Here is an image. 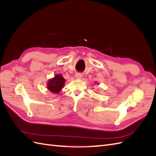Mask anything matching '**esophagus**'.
Segmentation results:
<instances>
[{
	"label": "esophagus",
	"mask_w": 156,
	"mask_h": 156,
	"mask_svg": "<svg viewBox=\"0 0 156 156\" xmlns=\"http://www.w3.org/2000/svg\"><path fill=\"white\" fill-rule=\"evenodd\" d=\"M82 77H83V75H82V74H81V73H77L75 74V78H76V79H80L82 78Z\"/></svg>",
	"instance_id": "obj_1"
}]
</instances>
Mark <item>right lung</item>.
Listing matches in <instances>:
<instances>
[{
    "mask_svg": "<svg viewBox=\"0 0 156 156\" xmlns=\"http://www.w3.org/2000/svg\"><path fill=\"white\" fill-rule=\"evenodd\" d=\"M65 82V79L62 75L57 74L55 75L54 78L50 79L48 81V88L51 92L58 94L62 90V88L64 86Z\"/></svg>",
    "mask_w": 156,
    "mask_h": 156,
    "instance_id": "add662e5",
    "label": "right lung"
}]
</instances>
